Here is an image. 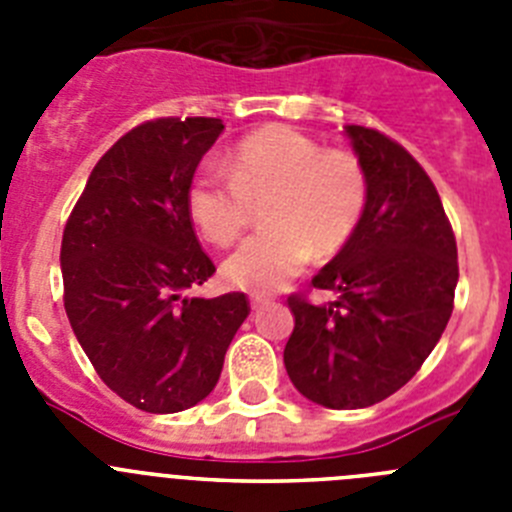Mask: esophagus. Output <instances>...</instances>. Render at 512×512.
Segmentation results:
<instances>
[{
  "label": "esophagus",
  "mask_w": 512,
  "mask_h": 512,
  "mask_svg": "<svg viewBox=\"0 0 512 512\" xmlns=\"http://www.w3.org/2000/svg\"><path fill=\"white\" fill-rule=\"evenodd\" d=\"M264 305H266L264 297H259V295L251 297V310H261V307H264Z\"/></svg>",
  "instance_id": "34e87169"
}]
</instances>
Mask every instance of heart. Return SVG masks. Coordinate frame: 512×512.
I'll return each mask as SVG.
<instances>
[{
  "label": "heart",
  "mask_w": 512,
  "mask_h": 512,
  "mask_svg": "<svg viewBox=\"0 0 512 512\" xmlns=\"http://www.w3.org/2000/svg\"><path fill=\"white\" fill-rule=\"evenodd\" d=\"M223 171L205 166L187 192L194 228L212 246H230L264 205L266 230L235 248L223 264L230 287L269 295L346 246L369 205V176L359 156L325 151L287 125H269L235 143Z\"/></svg>",
  "instance_id": "heart-1"
}]
</instances>
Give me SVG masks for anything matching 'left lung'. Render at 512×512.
I'll return each instance as SVG.
<instances>
[{"instance_id":"1","label":"left lung","mask_w":512,"mask_h":512,"mask_svg":"<svg viewBox=\"0 0 512 512\" xmlns=\"http://www.w3.org/2000/svg\"><path fill=\"white\" fill-rule=\"evenodd\" d=\"M369 176V205L354 238L312 277L336 300L289 295L295 330L284 366L323 408H369L415 377L454 310L456 238L431 176L400 143L348 125Z\"/></svg>"}]
</instances>
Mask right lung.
Wrapping results in <instances>:
<instances>
[{
    "mask_svg": "<svg viewBox=\"0 0 512 512\" xmlns=\"http://www.w3.org/2000/svg\"><path fill=\"white\" fill-rule=\"evenodd\" d=\"M217 117H158L104 153L61 241L63 307L94 372L133 408L179 413L215 390L251 305L189 297L215 274L187 192Z\"/></svg>",
    "mask_w": 512,
    "mask_h": 512,
    "instance_id": "obj_1",
    "label": "right lung"
}]
</instances>
